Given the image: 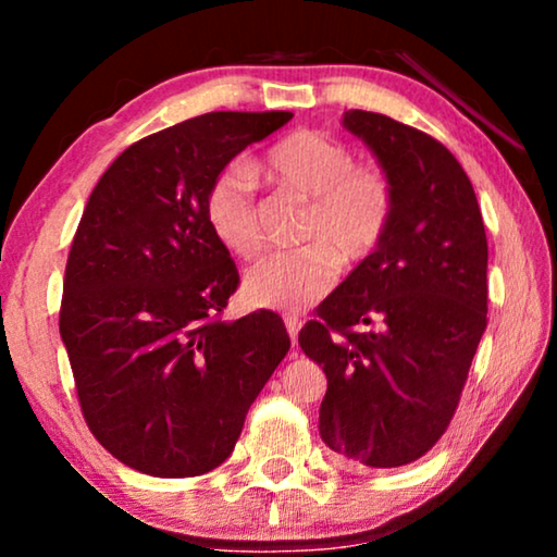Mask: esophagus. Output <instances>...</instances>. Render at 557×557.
Instances as JSON below:
<instances>
[{
    "instance_id": "34e87169",
    "label": "esophagus",
    "mask_w": 557,
    "mask_h": 557,
    "mask_svg": "<svg viewBox=\"0 0 557 557\" xmlns=\"http://www.w3.org/2000/svg\"><path fill=\"white\" fill-rule=\"evenodd\" d=\"M284 324H286L288 337H292V345L296 347V339H299V330H301V319L296 314H284Z\"/></svg>"
}]
</instances>
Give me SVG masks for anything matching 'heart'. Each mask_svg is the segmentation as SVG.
I'll list each match as a JSON object with an SVG mask.
<instances>
[{
    "label": "heart",
    "instance_id": "b5f03b06",
    "mask_svg": "<svg viewBox=\"0 0 557 557\" xmlns=\"http://www.w3.org/2000/svg\"><path fill=\"white\" fill-rule=\"evenodd\" d=\"M263 172L288 195L309 200L299 238L309 246L258 261L243 278L256 307L307 309L337 281L339 261L357 265L375 253L391 231L395 187L377 164H357L347 144L319 132H294L273 144ZM205 218L227 253L253 258L261 250L256 182L243 166L212 180Z\"/></svg>",
    "mask_w": 557,
    "mask_h": 557
}]
</instances>
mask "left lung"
I'll list each match as a JSON object with an SVG mask.
<instances>
[{
  "mask_svg": "<svg viewBox=\"0 0 557 557\" xmlns=\"http://www.w3.org/2000/svg\"><path fill=\"white\" fill-rule=\"evenodd\" d=\"M345 126L391 174L385 240L301 326L326 375L319 436L339 459L393 469L436 446L486 330V233L474 187L433 136L383 113Z\"/></svg>",
  "mask_w": 557,
  "mask_h": 557,
  "instance_id": "1",
  "label": "left lung"
}]
</instances>
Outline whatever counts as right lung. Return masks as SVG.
<instances>
[{
    "instance_id": "right-lung-1",
    "label": "right lung",
    "mask_w": 557,
    "mask_h": 557,
    "mask_svg": "<svg viewBox=\"0 0 557 557\" xmlns=\"http://www.w3.org/2000/svg\"><path fill=\"white\" fill-rule=\"evenodd\" d=\"M288 111H212L144 136L88 197L67 253L60 337L88 429L141 474L200 476L233 454L292 339L273 311L223 322L240 284L205 197Z\"/></svg>"
}]
</instances>
